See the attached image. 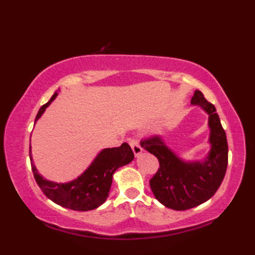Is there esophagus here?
Masks as SVG:
<instances>
[{
    "instance_id": "1",
    "label": "esophagus",
    "mask_w": 255,
    "mask_h": 255,
    "mask_svg": "<svg viewBox=\"0 0 255 255\" xmlns=\"http://www.w3.org/2000/svg\"><path fill=\"white\" fill-rule=\"evenodd\" d=\"M129 144H130V147H131V149H132V151H133L134 155H136V156H139L140 154H141V152H142V148L140 147V144H139L138 140H137L136 138H131V139H129Z\"/></svg>"
}]
</instances>
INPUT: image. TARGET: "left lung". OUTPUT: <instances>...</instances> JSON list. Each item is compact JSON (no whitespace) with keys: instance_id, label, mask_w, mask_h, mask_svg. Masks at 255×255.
Segmentation results:
<instances>
[{"instance_id":"8db88e82","label":"left lung","mask_w":255,"mask_h":255,"mask_svg":"<svg viewBox=\"0 0 255 255\" xmlns=\"http://www.w3.org/2000/svg\"><path fill=\"white\" fill-rule=\"evenodd\" d=\"M191 103L209 115L211 149L204 162H184L172 152L160 136L140 141L141 147L155 155L160 167L150 180L155 198L165 207L186 210L213 197L223 182L228 166V142L215 106L195 91Z\"/></svg>"}]
</instances>
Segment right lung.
<instances>
[{"label":"right lung","mask_w":255,"mask_h":255,"mask_svg":"<svg viewBox=\"0 0 255 255\" xmlns=\"http://www.w3.org/2000/svg\"><path fill=\"white\" fill-rule=\"evenodd\" d=\"M58 93L52 95L50 101L40 107L35 119L38 121L50 103L56 99ZM133 152L129 144L124 142L118 148H108L102 150L92 162L82 175L70 183H55L44 180L34 165L29 148V158L31 170L38 186L46 196L53 203L72 210L88 211L95 209L105 202L110 194L113 182V174L123 165L133 160Z\"/></svg>","instance_id":"right-lung-1"}]
</instances>
